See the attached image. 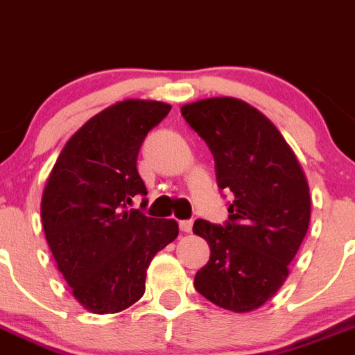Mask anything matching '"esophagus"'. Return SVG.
I'll list each match as a JSON object with an SVG mask.
<instances>
[{
    "label": "esophagus",
    "mask_w": 355,
    "mask_h": 355,
    "mask_svg": "<svg viewBox=\"0 0 355 355\" xmlns=\"http://www.w3.org/2000/svg\"><path fill=\"white\" fill-rule=\"evenodd\" d=\"M180 230L184 231V233H191L193 231V220L189 218V220H180Z\"/></svg>",
    "instance_id": "34e87169"
}]
</instances>
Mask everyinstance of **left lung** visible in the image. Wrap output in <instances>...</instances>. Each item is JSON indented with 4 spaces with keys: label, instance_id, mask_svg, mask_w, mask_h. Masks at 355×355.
I'll return each mask as SVG.
<instances>
[{
    "label": "left lung",
    "instance_id": "1",
    "mask_svg": "<svg viewBox=\"0 0 355 355\" xmlns=\"http://www.w3.org/2000/svg\"><path fill=\"white\" fill-rule=\"evenodd\" d=\"M182 115L214 154L218 189L233 193L224 226L194 223L210 245L194 287L217 306L252 312L284 286L306 234V177L273 122L241 99H201Z\"/></svg>",
    "mask_w": 355,
    "mask_h": 355
}]
</instances>
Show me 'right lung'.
<instances>
[{"label": "right lung", "mask_w": 355, "mask_h": 355, "mask_svg": "<svg viewBox=\"0 0 355 355\" xmlns=\"http://www.w3.org/2000/svg\"><path fill=\"white\" fill-rule=\"evenodd\" d=\"M170 110L145 99L105 108L69 138L43 189L42 223L52 256L73 296L92 313L137 303L150 261L178 236L173 218L129 210L132 198L147 196L138 152Z\"/></svg>", "instance_id": "1"}]
</instances>
